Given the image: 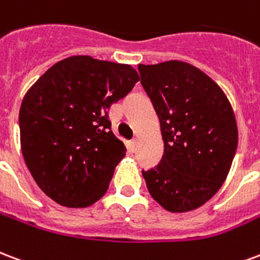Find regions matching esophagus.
Wrapping results in <instances>:
<instances>
[{
  "label": "esophagus",
  "instance_id": "esophagus-1",
  "mask_svg": "<svg viewBox=\"0 0 260 260\" xmlns=\"http://www.w3.org/2000/svg\"><path fill=\"white\" fill-rule=\"evenodd\" d=\"M128 148H130V151H136V148H137V140H132L130 143H128Z\"/></svg>",
  "mask_w": 260,
  "mask_h": 260
}]
</instances>
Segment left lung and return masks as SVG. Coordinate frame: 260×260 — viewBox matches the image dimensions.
<instances>
[{"mask_svg":"<svg viewBox=\"0 0 260 260\" xmlns=\"http://www.w3.org/2000/svg\"><path fill=\"white\" fill-rule=\"evenodd\" d=\"M138 72L165 147L160 164L143 170L147 188L169 212L197 209L219 191L236 155L238 130L230 101L187 62L138 65Z\"/></svg>","mask_w":260,"mask_h":260,"instance_id":"obj_1","label":"left lung"}]
</instances>
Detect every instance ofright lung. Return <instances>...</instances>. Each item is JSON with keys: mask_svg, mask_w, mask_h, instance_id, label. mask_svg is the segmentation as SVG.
Instances as JSON below:
<instances>
[{"mask_svg": "<svg viewBox=\"0 0 260 260\" xmlns=\"http://www.w3.org/2000/svg\"><path fill=\"white\" fill-rule=\"evenodd\" d=\"M138 79L130 65L76 55L51 66L26 92L20 148L34 181L56 204L86 208L105 195L126 155L107 111Z\"/></svg>", "mask_w": 260, "mask_h": 260, "instance_id": "1", "label": "right lung"}]
</instances>
